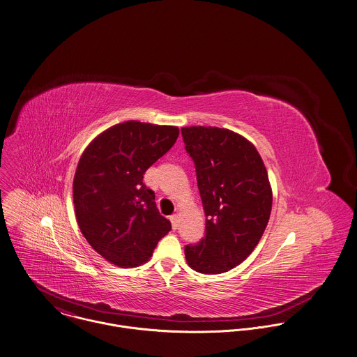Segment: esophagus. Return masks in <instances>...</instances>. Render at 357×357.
<instances>
[{
	"label": "esophagus",
	"mask_w": 357,
	"mask_h": 357,
	"mask_svg": "<svg viewBox=\"0 0 357 357\" xmlns=\"http://www.w3.org/2000/svg\"><path fill=\"white\" fill-rule=\"evenodd\" d=\"M169 220H171V223H172V229L176 230L178 226H179V216H178L176 213H175V215H171V216H169Z\"/></svg>",
	"instance_id": "obj_1"
}]
</instances>
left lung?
Here are the masks:
<instances>
[{
	"instance_id": "left-lung-1",
	"label": "left lung",
	"mask_w": 357,
	"mask_h": 357,
	"mask_svg": "<svg viewBox=\"0 0 357 357\" xmlns=\"http://www.w3.org/2000/svg\"><path fill=\"white\" fill-rule=\"evenodd\" d=\"M181 131L206 216L205 237L185 246L186 261L201 274H222L253 252L267 227L268 174L255 145L231 130L193 126Z\"/></svg>"
}]
</instances>
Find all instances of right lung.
<instances>
[{"instance_id":"add662e5","label":"right lung","mask_w":357,"mask_h":357,"mask_svg":"<svg viewBox=\"0 0 357 357\" xmlns=\"http://www.w3.org/2000/svg\"><path fill=\"white\" fill-rule=\"evenodd\" d=\"M179 128L128 120L96 137L80 156L73 196L80 231L107 261L138 267L171 230L160 215L146 169L176 142Z\"/></svg>"}]
</instances>
